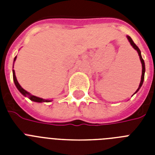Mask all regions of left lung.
I'll use <instances>...</instances> for the list:
<instances>
[{
    "label": "left lung",
    "mask_w": 155,
    "mask_h": 155,
    "mask_svg": "<svg viewBox=\"0 0 155 155\" xmlns=\"http://www.w3.org/2000/svg\"><path fill=\"white\" fill-rule=\"evenodd\" d=\"M127 38L128 40H129V42H130V44H131V46H132L134 48L136 51H137V53H138V55H139V58H140V60H141V63H142V78H141V82H140V84H139V87H138V88L137 89V91L134 93V94H135L136 92H138V90L141 88V87H142V84H143V81H144V77H145V71H146V68H145V62L144 60H143V58H142V54H141V51H140L139 48L137 47V45L135 44L134 42V41L132 40V38L130 37V36H127ZM133 94V95H134Z\"/></svg>",
    "instance_id": "8db88e82"
}]
</instances>
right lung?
<instances>
[{
	"mask_svg": "<svg viewBox=\"0 0 155 155\" xmlns=\"http://www.w3.org/2000/svg\"><path fill=\"white\" fill-rule=\"evenodd\" d=\"M16 58H17V56H16L15 58H14V61L16 60ZM14 61H13V63H14ZM13 81H14V84H15L16 87L18 89V91L23 95V96H25V97H28L29 99L31 100L32 101L35 102H38V103H42V102H51V100H45L42 99V98H40V97H35V96H33L30 93V92H28L27 91H25V89H23L22 87H21V85L19 84V83L18 82V80H17V78H16L15 75V71L14 70H13Z\"/></svg>",
	"mask_w": 155,
	"mask_h": 155,
	"instance_id": "obj_1",
	"label": "right lung"
}]
</instances>
